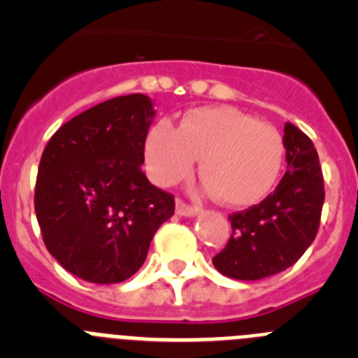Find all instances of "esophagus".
Segmentation results:
<instances>
[{
	"label": "esophagus",
	"instance_id": "34e87169",
	"mask_svg": "<svg viewBox=\"0 0 358 358\" xmlns=\"http://www.w3.org/2000/svg\"><path fill=\"white\" fill-rule=\"evenodd\" d=\"M176 213L181 215V217H195V215H199V208L189 206V204H186L185 201L177 199V201H176Z\"/></svg>",
	"mask_w": 358,
	"mask_h": 358
}]
</instances>
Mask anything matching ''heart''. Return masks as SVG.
I'll return each instance as SVG.
<instances>
[{
    "instance_id": "1",
    "label": "heart",
    "mask_w": 358,
    "mask_h": 358,
    "mask_svg": "<svg viewBox=\"0 0 358 358\" xmlns=\"http://www.w3.org/2000/svg\"><path fill=\"white\" fill-rule=\"evenodd\" d=\"M283 156L280 132L235 107L195 109L179 129L161 120L145 141V163L157 185L181 181L202 159V189L229 208L264 201L280 179Z\"/></svg>"
}]
</instances>
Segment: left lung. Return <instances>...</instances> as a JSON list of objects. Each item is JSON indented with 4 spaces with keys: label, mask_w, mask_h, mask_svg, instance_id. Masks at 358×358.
I'll use <instances>...</instances> for the list:
<instances>
[{
    "label": "left lung",
    "mask_w": 358,
    "mask_h": 358,
    "mask_svg": "<svg viewBox=\"0 0 358 358\" xmlns=\"http://www.w3.org/2000/svg\"><path fill=\"white\" fill-rule=\"evenodd\" d=\"M287 172L267 199L229 215L233 235L213 258L218 273L255 281L289 268L314 242L324 202V182L314 143L285 123Z\"/></svg>",
    "instance_id": "left-lung-1"
}]
</instances>
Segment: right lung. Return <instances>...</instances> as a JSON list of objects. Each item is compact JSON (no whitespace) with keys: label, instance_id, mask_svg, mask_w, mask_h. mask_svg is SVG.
<instances>
[{"label":"right lung","instance_id":"add662e5","mask_svg":"<svg viewBox=\"0 0 358 358\" xmlns=\"http://www.w3.org/2000/svg\"><path fill=\"white\" fill-rule=\"evenodd\" d=\"M154 115L147 94L110 98L66 122L43 152L36 215L44 245L90 283L138 273L176 210L172 195L141 172Z\"/></svg>","mask_w":358,"mask_h":358}]
</instances>
